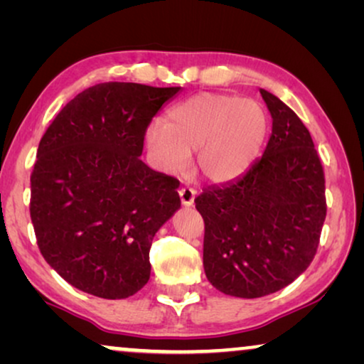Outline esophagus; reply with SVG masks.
Instances as JSON below:
<instances>
[{
	"label": "esophagus",
	"mask_w": 364,
	"mask_h": 364,
	"mask_svg": "<svg viewBox=\"0 0 364 364\" xmlns=\"http://www.w3.org/2000/svg\"><path fill=\"white\" fill-rule=\"evenodd\" d=\"M196 193H197L196 188H192V187H182L181 191H178V196H181L182 205L191 207L192 203H193V198H196Z\"/></svg>",
	"instance_id": "1"
}]
</instances>
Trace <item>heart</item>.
<instances>
[{
  "instance_id": "1",
  "label": "heart",
  "mask_w": 364,
  "mask_h": 364,
  "mask_svg": "<svg viewBox=\"0 0 364 364\" xmlns=\"http://www.w3.org/2000/svg\"><path fill=\"white\" fill-rule=\"evenodd\" d=\"M268 132L260 104L228 94L203 92L177 104L166 126L154 124L146 134L149 152L164 171L186 168L191 152L197 167L212 182H227L252 166Z\"/></svg>"
}]
</instances>
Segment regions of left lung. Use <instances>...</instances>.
<instances>
[{"label":"left lung","mask_w":364,"mask_h":364,"mask_svg":"<svg viewBox=\"0 0 364 364\" xmlns=\"http://www.w3.org/2000/svg\"><path fill=\"white\" fill-rule=\"evenodd\" d=\"M260 94L272 114L263 156L242 177L196 197L205 223L203 270L217 290L238 298L270 295L300 277L326 218L325 172L310 132L277 96Z\"/></svg>","instance_id":"obj_1"}]
</instances>
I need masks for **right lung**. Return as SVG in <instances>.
<instances>
[{
    "label": "right lung",
    "mask_w": 364,
    "mask_h": 364,
    "mask_svg": "<svg viewBox=\"0 0 364 364\" xmlns=\"http://www.w3.org/2000/svg\"><path fill=\"white\" fill-rule=\"evenodd\" d=\"M178 89L96 84L41 137L29 213L44 260L77 290L121 300L149 282L152 238L181 197L176 177L139 157L152 117Z\"/></svg>",
    "instance_id": "add662e5"
}]
</instances>
